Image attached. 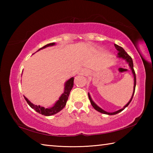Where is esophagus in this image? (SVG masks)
I'll use <instances>...</instances> for the list:
<instances>
[{"instance_id": "esophagus-1", "label": "esophagus", "mask_w": 153, "mask_h": 153, "mask_svg": "<svg viewBox=\"0 0 153 153\" xmlns=\"http://www.w3.org/2000/svg\"><path fill=\"white\" fill-rule=\"evenodd\" d=\"M88 73H89V71L88 70V69H82L81 71H79V74H80V75H87Z\"/></svg>"}]
</instances>
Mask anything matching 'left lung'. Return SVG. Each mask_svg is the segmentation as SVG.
<instances>
[{"label":"left lung","instance_id":"1","mask_svg":"<svg viewBox=\"0 0 153 153\" xmlns=\"http://www.w3.org/2000/svg\"><path fill=\"white\" fill-rule=\"evenodd\" d=\"M115 47L117 49V51L119 52L118 54H117V58L119 59H122L123 60H125L127 63L128 64L129 67H130L131 72H132L133 74V76H134V90H133V93H132V95H131V97L130 98V100H129V101L127 103V104L124 106V107L121 108V109L118 110V111H116L115 112H112V113H110V112H107V111H105V110H103L102 108H101L100 107H98V106L96 104V103L93 101L91 97H90V93H88V98H89V100L90 101V103H91V105L95 110H97V111L100 113H102L103 114H106V115H115V114H117L119 113H120L122 111L123 109H125V108L128 107L129 105V103L131 101V100H132V98L134 97V92H135V88H136V74H135V71H134V64H133V61H132V59L130 56H129L128 53H126L125 51V50L122 48L121 47V46H118L117 45H115Z\"/></svg>","mask_w":153,"mask_h":153}]
</instances>
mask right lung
I'll use <instances>...</instances> for the list:
<instances>
[{"instance_id": "add662e5", "label": "right lung", "mask_w": 153, "mask_h": 153, "mask_svg": "<svg viewBox=\"0 0 153 153\" xmlns=\"http://www.w3.org/2000/svg\"><path fill=\"white\" fill-rule=\"evenodd\" d=\"M54 45H55V42L48 44V45H45V46H43V47L40 48L38 51H39L40 50H42V49L45 48L46 47H48V46H52ZM74 77H72L65 83L63 93L61 94V97H59L57 101L55 103V105L50 108H45L40 105H33V103L31 102L26 97H25L24 96V97L25 98V100L27 101V104L30 106L31 108H33L36 112H38L40 114H42V115H45V116H51V115H55V114L59 113V111H61L65 107L67 100H68L69 95L70 94L71 90L74 86Z\"/></svg>"}]
</instances>
